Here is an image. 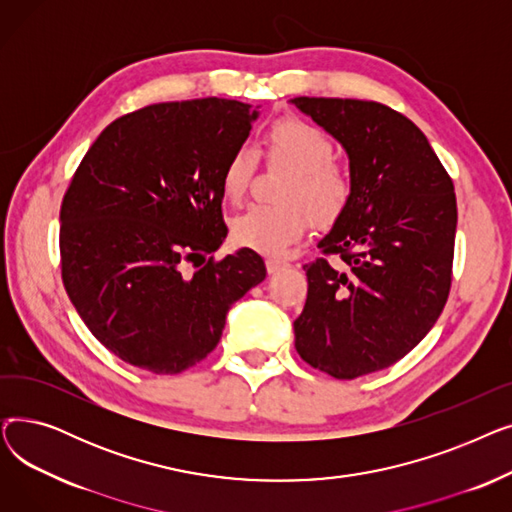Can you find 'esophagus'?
<instances>
[{
    "label": "esophagus",
    "instance_id": "1",
    "mask_svg": "<svg viewBox=\"0 0 512 512\" xmlns=\"http://www.w3.org/2000/svg\"><path fill=\"white\" fill-rule=\"evenodd\" d=\"M288 263L284 261V259H278V257H270V259H265V267H267V272L270 274H278L280 270H284Z\"/></svg>",
    "mask_w": 512,
    "mask_h": 512
}]
</instances>
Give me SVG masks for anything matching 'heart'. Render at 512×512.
<instances>
[{"instance_id":"b5f03b06","label":"heart","mask_w":512,"mask_h":512,"mask_svg":"<svg viewBox=\"0 0 512 512\" xmlns=\"http://www.w3.org/2000/svg\"><path fill=\"white\" fill-rule=\"evenodd\" d=\"M267 155L292 176L282 188L284 205H251L230 224L232 240L263 255H278L309 226V213L319 224L334 222L353 193L348 174L334 164V145L328 134L297 118H284L265 134ZM257 166L251 147H238L222 170V193L238 203L247 193Z\"/></svg>"}]
</instances>
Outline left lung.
<instances>
[{
	"mask_svg": "<svg viewBox=\"0 0 512 512\" xmlns=\"http://www.w3.org/2000/svg\"><path fill=\"white\" fill-rule=\"evenodd\" d=\"M297 110L342 145L353 193L317 242L340 255L305 265L309 292L294 346L336 380L405 357L440 317L452 280L456 197L425 134L388 105L294 97Z\"/></svg>",
	"mask_w": 512,
	"mask_h": 512,
	"instance_id": "8db88e82",
	"label": "left lung"
}]
</instances>
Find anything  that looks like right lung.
<instances>
[{"label":"right lung","instance_id":"obj_1","mask_svg":"<svg viewBox=\"0 0 512 512\" xmlns=\"http://www.w3.org/2000/svg\"><path fill=\"white\" fill-rule=\"evenodd\" d=\"M257 116L218 97L147 105L114 120L80 161L60 211L62 280L122 361L159 375L197 365L230 307L265 280L251 249L197 263L228 234L222 170Z\"/></svg>","mask_w":512,"mask_h":512}]
</instances>
